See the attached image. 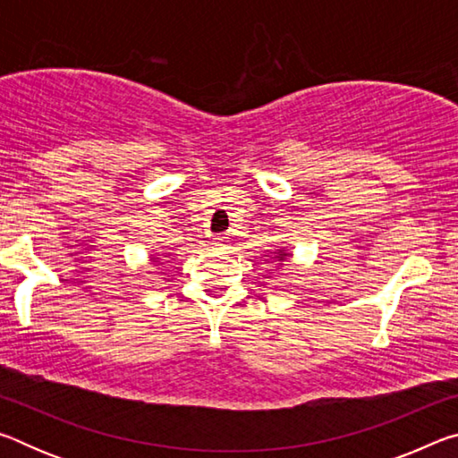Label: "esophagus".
Wrapping results in <instances>:
<instances>
[{
  "label": "esophagus",
  "instance_id": "esophagus-1",
  "mask_svg": "<svg viewBox=\"0 0 458 458\" xmlns=\"http://www.w3.org/2000/svg\"><path fill=\"white\" fill-rule=\"evenodd\" d=\"M210 244H212V248H216V250H222V248L228 246V238L226 236H214Z\"/></svg>",
  "mask_w": 458,
  "mask_h": 458
}]
</instances>
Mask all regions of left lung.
<instances>
[{"mask_svg": "<svg viewBox=\"0 0 458 458\" xmlns=\"http://www.w3.org/2000/svg\"><path fill=\"white\" fill-rule=\"evenodd\" d=\"M289 257H291V254H289V252H286V250H283V248H278V250L275 252V257H273V259H275V265H276V267H281V265H283V262H284L286 259H289Z\"/></svg>", "mask_w": 458, "mask_h": 458, "instance_id": "left-lung-1", "label": "left lung"}]
</instances>
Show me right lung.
Instances as JSON below:
<instances>
[{"mask_svg":"<svg viewBox=\"0 0 458 458\" xmlns=\"http://www.w3.org/2000/svg\"><path fill=\"white\" fill-rule=\"evenodd\" d=\"M151 262H157V259H155V257H151Z\"/></svg>","mask_w":458,"mask_h":458,"instance_id":"obj_1","label":"right lung"}]
</instances>
